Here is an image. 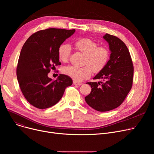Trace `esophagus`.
<instances>
[{
    "label": "esophagus",
    "instance_id": "34e87169",
    "mask_svg": "<svg viewBox=\"0 0 154 154\" xmlns=\"http://www.w3.org/2000/svg\"><path fill=\"white\" fill-rule=\"evenodd\" d=\"M73 84H74V85H82V83H80L77 81H74L73 82Z\"/></svg>",
    "mask_w": 154,
    "mask_h": 154
}]
</instances>
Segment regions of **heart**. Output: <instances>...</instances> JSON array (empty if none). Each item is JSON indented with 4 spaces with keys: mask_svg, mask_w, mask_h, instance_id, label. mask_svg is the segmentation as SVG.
Segmentation results:
<instances>
[{
    "mask_svg": "<svg viewBox=\"0 0 154 154\" xmlns=\"http://www.w3.org/2000/svg\"><path fill=\"white\" fill-rule=\"evenodd\" d=\"M75 46L77 50L85 54L82 67L68 66L63 69V73L75 81L80 82L90 77L94 71L100 72L106 66L109 58L110 52L106 47H97L93 40L89 38H81L76 40ZM71 53V47L69 44H62L58 50L60 60L63 62H68Z\"/></svg>",
    "mask_w": 154,
    "mask_h": 154,
    "instance_id": "b5f03b06",
    "label": "heart"
}]
</instances>
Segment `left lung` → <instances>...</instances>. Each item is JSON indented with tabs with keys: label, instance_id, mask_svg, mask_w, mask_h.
I'll return each mask as SVG.
<instances>
[{
	"label": "left lung",
	"instance_id": "left-lung-1",
	"mask_svg": "<svg viewBox=\"0 0 154 154\" xmlns=\"http://www.w3.org/2000/svg\"><path fill=\"white\" fill-rule=\"evenodd\" d=\"M103 37L109 44L110 59L94 78L103 81L86 83L91 86L92 91L85 97L88 106L99 112L113 110L123 103L132 88L134 76L133 62L125 43L109 34Z\"/></svg>",
	"mask_w": 154,
	"mask_h": 154
}]
</instances>
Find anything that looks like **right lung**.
Here are the masks:
<instances>
[{
  "instance_id": "add662e5",
  "label": "right lung",
  "mask_w": 154,
  "mask_h": 154,
  "mask_svg": "<svg viewBox=\"0 0 154 154\" xmlns=\"http://www.w3.org/2000/svg\"><path fill=\"white\" fill-rule=\"evenodd\" d=\"M74 32L75 29L41 30L31 35L23 44L16 73L23 96L34 107L44 109L54 106L72 84L68 75L60 74L53 80L48 74L61 64L59 48Z\"/></svg>"
}]
</instances>
